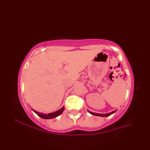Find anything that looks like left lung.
<instances>
[{
  "label": "left lung",
  "mask_w": 150,
  "mask_h": 150,
  "mask_svg": "<svg viewBox=\"0 0 150 150\" xmlns=\"http://www.w3.org/2000/svg\"><path fill=\"white\" fill-rule=\"evenodd\" d=\"M116 111H113L112 112L109 113H106V114H98V113H93V112H91L90 111V113L92 115H96V116H100V117H107V116H109L110 115L113 114L114 112H115Z\"/></svg>",
  "instance_id": "left-lung-1"
}]
</instances>
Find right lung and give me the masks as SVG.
<instances>
[{"instance_id": "obj_1", "label": "right lung", "mask_w": 150, "mask_h": 150, "mask_svg": "<svg viewBox=\"0 0 150 150\" xmlns=\"http://www.w3.org/2000/svg\"><path fill=\"white\" fill-rule=\"evenodd\" d=\"M64 109V107L62 108L61 109L58 110V111H55V112L52 113H48V114H44V113H39V112H38V111H37L35 110H33V109L32 110H33V111H34L35 113H37L38 115H39V117H40L41 118H42V119H53V118H55L57 116L60 115L62 113Z\"/></svg>"}]
</instances>
